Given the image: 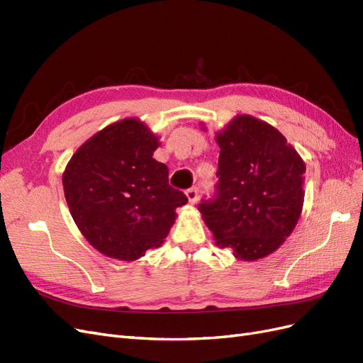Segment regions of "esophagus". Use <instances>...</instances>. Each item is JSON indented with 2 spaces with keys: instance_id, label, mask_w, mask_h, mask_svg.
<instances>
[{
  "instance_id": "obj_1",
  "label": "esophagus",
  "mask_w": 363,
  "mask_h": 363,
  "mask_svg": "<svg viewBox=\"0 0 363 363\" xmlns=\"http://www.w3.org/2000/svg\"><path fill=\"white\" fill-rule=\"evenodd\" d=\"M186 196H188V200L191 204H195L196 200H199V189L196 188H191L186 191Z\"/></svg>"
}]
</instances>
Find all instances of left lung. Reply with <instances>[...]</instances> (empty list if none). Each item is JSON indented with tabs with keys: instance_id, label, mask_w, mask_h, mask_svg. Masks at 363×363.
Masks as SVG:
<instances>
[{
	"instance_id": "obj_1",
	"label": "left lung",
	"mask_w": 363,
	"mask_h": 363,
	"mask_svg": "<svg viewBox=\"0 0 363 363\" xmlns=\"http://www.w3.org/2000/svg\"><path fill=\"white\" fill-rule=\"evenodd\" d=\"M216 144V194L199 211L219 248L247 262L267 257L300 219L304 160L277 128L251 115L235 116Z\"/></svg>"
}]
</instances>
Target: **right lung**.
Returning a JSON list of instances; mask_svg holds the SVG:
<instances>
[{
    "label": "right lung",
    "mask_w": 363,
    "mask_h": 363,
    "mask_svg": "<svg viewBox=\"0 0 363 363\" xmlns=\"http://www.w3.org/2000/svg\"><path fill=\"white\" fill-rule=\"evenodd\" d=\"M159 138L139 118L104 127L77 150L62 183L69 212L101 255L133 262L163 244L186 195L152 159Z\"/></svg>",
    "instance_id": "1"
}]
</instances>
